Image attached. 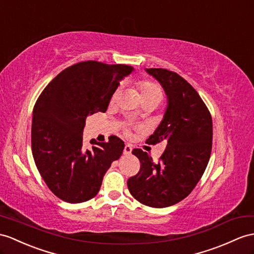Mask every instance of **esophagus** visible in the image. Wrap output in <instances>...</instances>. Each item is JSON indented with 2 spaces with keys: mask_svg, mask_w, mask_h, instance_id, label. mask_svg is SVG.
<instances>
[{
  "mask_svg": "<svg viewBox=\"0 0 254 254\" xmlns=\"http://www.w3.org/2000/svg\"><path fill=\"white\" fill-rule=\"evenodd\" d=\"M131 151H132V147L129 144H126L125 147H124V155H130Z\"/></svg>",
  "mask_w": 254,
  "mask_h": 254,
  "instance_id": "esophagus-1",
  "label": "esophagus"
}]
</instances>
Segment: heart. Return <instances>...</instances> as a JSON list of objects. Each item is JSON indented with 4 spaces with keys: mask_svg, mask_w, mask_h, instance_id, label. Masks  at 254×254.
<instances>
[{
    "mask_svg": "<svg viewBox=\"0 0 254 254\" xmlns=\"http://www.w3.org/2000/svg\"><path fill=\"white\" fill-rule=\"evenodd\" d=\"M137 86L140 89L142 100H146L147 99V100L156 101L158 104L163 100L162 88H160L156 83L150 82V80H139L137 83ZM119 95H120V89H116L114 91V94L112 96V100L111 101L115 102Z\"/></svg>",
    "mask_w": 254,
    "mask_h": 254,
    "instance_id": "b5f03b06",
    "label": "heart"
}]
</instances>
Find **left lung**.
I'll return each instance as SVG.
<instances>
[{
    "label": "left lung",
    "instance_id": "obj_1",
    "mask_svg": "<svg viewBox=\"0 0 254 254\" xmlns=\"http://www.w3.org/2000/svg\"><path fill=\"white\" fill-rule=\"evenodd\" d=\"M145 71L158 80L167 96L163 121L146 143L164 141L166 148L157 163L134 148L140 171L128 179L127 187L143 205L165 208L184 199L205 172L212 147V120L198 92L179 74L154 67Z\"/></svg>",
    "mask_w": 254,
    "mask_h": 254
}]
</instances>
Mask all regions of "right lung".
<instances>
[{
    "mask_svg": "<svg viewBox=\"0 0 254 254\" xmlns=\"http://www.w3.org/2000/svg\"><path fill=\"white\" fill-rule=\"evenodd\" d=\"M133 67L84 61L60 72L36 101L31 144L36 167L53 193L66 202L87 201L98 194L103 177L125 144L115 135L109 142L91 140L83 146L88 115L106 112L121 80Z\"/></svg>",
    "mask_w": 254,
    "mask_h": 254,
    "instance_id": "add662e5",
    "label": "right lung"
}]
</instances>
